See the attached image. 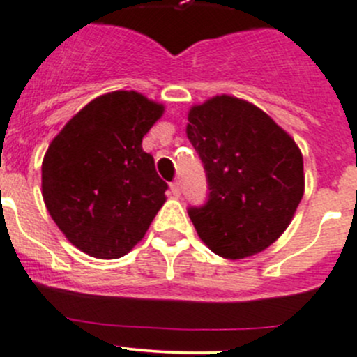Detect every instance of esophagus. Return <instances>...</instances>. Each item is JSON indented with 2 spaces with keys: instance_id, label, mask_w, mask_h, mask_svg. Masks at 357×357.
I'll use <instances>...</instances> for the list:
<instances>
[{
  "instance_id": "34e87169",
  "label": "esophagus",
  "mask_w": 357,
  "mask_h": 357,
  "mask_svg": "<svg viewBox=\"0 0 357 357\" xmlns=\"http://www.w3.org/2000/svg\"><path fill=\"white\" fill-rule=\"evenodd\" d=\"M171 193H172V195H174V197L181 195V186H179L178 181H172V183H171Z\"/></svg>"
}]
</instances>
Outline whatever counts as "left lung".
I'll return each mask as SVG.
<instances>
[{
  "mask_svg": "<svg viewBox=\"0 0 357 357\" xmlns=\"http://www.w3.org/2000/svg\"><path fill=\"white\" fill-rule=\"evenodd\" d=\"M186 136L209 186L207 202L188 209L204 244L241 259L278 241L305 186L293 137L255 105L225 94L190 109Z\"/></svg>",
  "mask_w": 357,
  "mask_h": 357,
  "instance_id": "left-lung-1",
  "label": "left lung"
}]
</instances>
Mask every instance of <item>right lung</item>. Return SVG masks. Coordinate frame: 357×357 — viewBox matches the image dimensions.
I'll use <instances>...</instances> for the list:
<instances>
[{
	"mask_svg": "<svg viewBox=\"0 0 357 357\" xmlns=\"http://www.w3.org/2000/svg\"><path fill=\"white\" fill-rule=\"evenodd\" d=\"M164 106L139 92L99 96L54 137L41 164L45 206L68 241L101 259L127 255L165 202L141 143Z\"/></svg>",
	"mask_w": 357,
	"mask_h": 357,
	"instance_id": "obj_1",
	"label": "right lung"
}]
</instances>
